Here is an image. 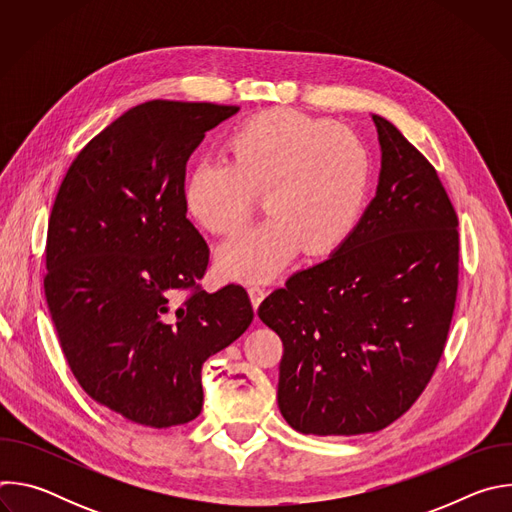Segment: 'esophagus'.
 Listing matches in <instances>:
<instances>
[{
	"instance_id": "34e87169",
	"label": "esophagus",
	"mask_w": 512,
	"mask_h": 512,
	"mask_svg": "<svg viewBox=\"0 0 512 512\" xmlns=\"http://www.w3.org/2000/svg\"><path fill=\"white\" fill-rule=\"evenodd\" d=\"M249 296H251L253 308H259V304H261L263 298L267 296V289H265L263 285H259V283H251V285H249Z\"/></svg>"
}]
</instances>
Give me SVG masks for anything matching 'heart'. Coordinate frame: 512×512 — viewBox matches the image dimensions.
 I'll use <instances>...</instances> for the list:
<instances>
[{
	"label": "heart",
	"mask_w": 512,
	"mask_h": 512,
	"mask_svg": "<svg viewBox=\"0 0 512 512\" xmlns=\"http://www.w3.org/2000/svg\"><path fill=\"white\" fill-rule=\"evenodd\" d=\"M371 158L346 127L291 109L243 121L227 141V160L198 164L184 184V206L210 233H231L265 192V221L218 249L233 279H267L304 247L326 255L354 229L367 198Z\"/></svg>",
	"instance_id": "b5f03b06"
}]
</instances>
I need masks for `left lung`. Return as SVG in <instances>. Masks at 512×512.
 <instances>
[{
    "mask_svg": "<svg viewBox=\"0 0 512 512\" xmlns=\"http://www.w3.org/2000/svg\"><path fill=\"white\" fill-rule=\"evenodd\" d=\"M377 194L334 253L259 306L283 342L277 405L302 433H373L423 393L458 294V214L435 168L385 117Z\"/></svg>",
    "mask_w": 512,
    "mask_h": 512,
    "instance_id": "left-lung-1",
    "label": "left lung"
}]
</instances>
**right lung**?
<instances>
[{"label": "right lung", "mask_w": 512, "mask_h": 512, "mask_svg": "<svg viewBox=\"0 0 512 512\" xmlns=\"http://www.w3.org/2000/svg\"><path fill=\"white\" fill-rule=\"evenodd\" d=\"M235 105L148 101L70 164L48 221L44 294L85 393L129 421L182 425L202 364L253 322L245 287L204 291L208 245L186 218V164Z\"/></svg>", "instance_id": "right-lung-1"}]
</instances>
